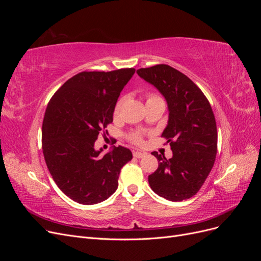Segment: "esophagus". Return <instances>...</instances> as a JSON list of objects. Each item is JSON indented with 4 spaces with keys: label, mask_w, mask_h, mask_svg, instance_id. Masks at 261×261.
<instances>
[{
    "label": "esophagus",
    "mask_w": 261,
    "mask_h": 261,
    "mask_svg": "<svg viewBox=\"0 0 261 261\" xmlns=\"http://www.w3.org/2000/svg\"><path fill=\"white\" fill-rule=\"evenodd\" d=\"M134 156H135V158H138V159H139V158H143V156H145L146 155V152H140V151H134Z\"/></svg>",
    "instance_id": "esophagus-1"
}]
</instances>
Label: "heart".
I'll list each match as a JSON object with an SVG mask.
<instances>
[{
	"mask_svg": "<svg viewBox=\"0 0 261 261\" xmlns=\"http://www.w3.org/2000/svg\"><path fill=\"white\" fill-rule=\"evenodd\" d=\"M156 100H161V98L155 96V94H149L148 98H147V103H148V102L156 101ZM122 102H123V100H118L117 101V103L115 105V108H114V115H117L118 113H120ZM129 139H130V141H133L134 144H137V145H140L141 143H143V137H141V134L137 133V132L132 133L130 135H129Z\"/></svg>",
	"mask_w": 261,
	"mask_h": 261,
	"instance_id": "b5f03b06",
	"label": "heart"
}]
</instances>
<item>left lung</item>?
<instances>
[{
	"label": "left lung",
	"mask_w": 261,
	"mask_h": 261,
	"mask_svg": "<svg viewBox=\"0 0 261 261\" xmlns=\"http://www.w3.org/2000/svg\"><path fill=\"white\" fill-rule=\"evenodd\" d=\"M137 74L151 84L168 103L169 120L162 137L173 156L152 154L159 160L148 176L152 191L170 201L191 198L199 191L215 164L218 133L211 106L189 78L169 65L140 68Z\"/></svg>",
	"instance_id": "8db88e82"
}]
</instances>
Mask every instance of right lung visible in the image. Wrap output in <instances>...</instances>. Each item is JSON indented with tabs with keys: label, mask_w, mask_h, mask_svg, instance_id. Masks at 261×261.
Masks as SVG:
<instances>
[{
	"label": "right lung",
	"mask_w": 261,
	"mask_h": 261,
	"mask_svg": "<svg viewBox=\"0 0 261 261\" xmlns=\"http://www.w3.org/2000/svg\"><path fill=\"white\" fill-rule=\"evenodd\" d=\"M135 68L83 72L54 93L42 124L44 160L55 183L82 204L105 201L115 193L129 149L118 146L105 155L94 149L99 133L113 122L114 108Z\"/></svg>",
	"instance_id": "obj_1"
}]
</instances>
